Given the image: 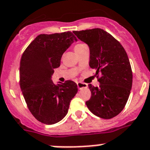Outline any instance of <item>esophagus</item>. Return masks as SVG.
<instances>
[{
  "mask_svg": "<svg viewBox=\"0 0 150 150\" xmlns=\"http://www.w3.org/2000/svg\"><path fill=\"white\" fill-rule=\"evenodd\" d=\"M77 86H78V88H79V90L82 89V88H88V84H84V83H81V82H78V83H77Z\"/></svg>",
  "mask_w": 150,
  "mask_h": 150,
  "instance_id": "34e87169",
  "label": "esophagus"
}]
</instances>
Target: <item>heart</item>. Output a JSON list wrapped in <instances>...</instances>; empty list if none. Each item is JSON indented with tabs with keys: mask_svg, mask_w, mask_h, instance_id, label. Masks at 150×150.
Wrapping results in <instances>:
<instances>
[{
	"mask_svg": "<svg viewBox=\"0 0 150 150\" xmlns=\"http://www.w3.org/2000/svg\"><path fill=\"white\" fill-rule=\"evenodd\" d=\"M85 46H87L86 44H82V43H79V44H76L75 45V47H74V50H75V51H78V50H81V48L84 47Z\"/></svg>",
	"mask_w": 150,
	"mask_h": 150,
	"instance_id": "b5f03b06",
	"label": "heart"
}]
</instances>
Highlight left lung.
<instances>
[{"label": "left lung", "instance_id": "obj_1", "mask_svg": "<svg viewBox=\"0 0 150 150\" xmlns=\"http://www.w3.org/2000/svg\"><path fill=\"white\" fill-rule=\"evenodd\" d=\"M73 33L89 46V66L96 70L100 82L98 87L88 84L91 97L86 105L100 118L116 116L125 106L132 87V70L125 50L119 41L101 28Z\"/></svg>", "mask_w": 150, "mask_h": 150}]
</instances>
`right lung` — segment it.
I'll return each mask as SVG.
<instances>
[{
    "label": "right lung",
    "mask_w": 150,
    "mask_h": 150,
    "mask_svg": "<svg viewBox=\"0 0 150 150\" xmlns=\"http://www.w3.org/2000/svg\"><path fill=\"white\" fill-rule=\"evenodd\" d=\"M75 41L76 38L71 32L41 34L21 57L19 84L23 97L33 116L45 125L62 120L78 92L72 81L56 84L51 80L53 69L60 66L62 54Z\"/></svg>",
    "instance_id": "1"
}]
</instances>
